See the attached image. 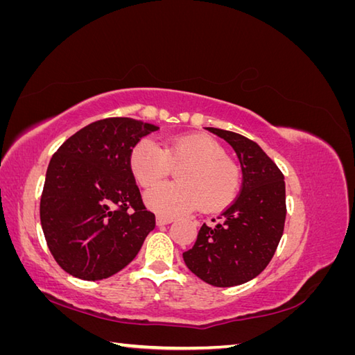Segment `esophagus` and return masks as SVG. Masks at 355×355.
Masks as SVG:
<instances>
[{"label":"esophagus","instance_id":"34e87169","mask_svg":"<svg viewBox=\"0 0 355 355\" xmlns=\"http://www.w3.org/2000/svg\"><path fill=\"white\" fill-rule=\"evenodd\" d=\"M173 220L175 219L170 218V216H161V214H158V216H157V225H158V227H163V225H168V223H171Z\"/></svg>","mask_w":355,"mask_h":355}]
</instances>
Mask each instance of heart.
<instances>
[{
	"mask_svg": "<svg viewBox=\"0 0 355 355\" xmlns=\"http://www.w3.org/2000/svg\"><path fill=\"white\" fill-rule=\"evenodd\" d=\"M178 170V184H159L145 194L149 209L176 216L201 207L206 211L220 210L237 198L241 188L240 167L225 154L213 139L198 135L167 139L163 149L153 141H141L132 151L130 166L142 187H153Z\"/></svg>",
	"mask_w": 355,
	"mask_h": 355,
	"instance_id": "heart-1",
	"label": "heart"
}]
</instances>
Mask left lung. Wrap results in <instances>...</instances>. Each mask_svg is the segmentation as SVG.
Returning <instances> with one entry per match:
<instances>
[{
  "instance_id": "obj_1",
  "label": "left lung",
  "mask_w": 355,
  "mask_h": 355,
  "mask_svg": "<svg viewBox=\"0 0 355 355\" xmlns=\"http://www.w3.org/2000/svg\"><path fill=\"white\" fill-rule=\"evenodd\" d=\"M237 154L243 185L240 196L214 225L204 223L184 261L202 282L232 287L250 282L270 263L286 220L284 176L262 148L239 133L206 127Z\"/></svg>"
}]
</instances>
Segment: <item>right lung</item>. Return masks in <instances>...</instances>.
Wrapping results in <instances>:
<instances>
[{"mask_svg":"<svg viewBox=\"0 0 355 355\" xmlns=\"http://www.w3.org/2000/svg\"><path fill=\"white\" fill-rule=\"evenodd\" d=\"M158 127L133 118L94 121L51 157L40 218L63 271L96 282L130 263L155 228L130 166L133 148Z\"/></svg>","mask_w":355,"mask_h":355,"instance_id":"right-lung-1","label":"right lung"}]
</instances>
